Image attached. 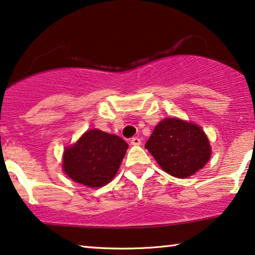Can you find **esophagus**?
<instances>
[{
    "instance_id": "obj_1",
    "label": "esophagus",
    "mask_w": 255,
    "mask_h": 255,
    "mask_svg": "<svg viewBox=\"0 0 255 255\" xmlns=\"http://www.w3.org/2000/svg\"><path fill=\"white\" fill-rule=\"evenodd\" d=\"M130 144L131 145H139L141 144V139H139L138 137H132L130 139Z\"/></svg>"
}]
</instances>
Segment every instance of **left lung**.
Instances as JSON below:
<instances>
[{"instance_id":"1","label":"left lung","mask_w":255,"mask_h":255,"mask_svg":"<svg viewBox=\"0 0 255 255\" xmlns=\"http://www.w3.org/2000/svg\"><path fill=\"white\" fill-rule=\"evenodd\" d=\"M145 149L165 172L177 178L195 173L206 165L211 153L202 129L174 118L157 125Z\"/></svg>"}]
</instances>
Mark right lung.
<instances>
[{
	"label": "right lung",
	"instance_id": "right-lung-1",
	"mask_svg": "<svg viewBox=\"0 0 255 255\" xmlns=\"http://www.w3.org/2000/svg\"><path fill=\"white\" fill-rule=\"evenodd\" d=\"M127 149L119 136L91 129L64 150V172L82 185L102 187L117 174Z\"/></svg>",
	"mask_w": 255,
	"mask_h": 255
}]
</instances>
